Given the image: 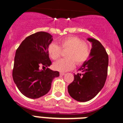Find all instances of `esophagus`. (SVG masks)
Returning <instances> with one entry per match:
<instances>
[{
  "instance_id": "34e87169",
  "label": "esophagus",
  "mask_w": 123,
  "mask_h": 123,
  "mask_svg": "<svg viewBox=\"0 0 123 123\" xmlns=\"http://www.w3.org/2000/svg\"><path fill=\"white\" fill-rule=\"evenodd\" d=\"M60 75H61V76H64V75H65V73L61 72L60 73Z\"/></svg>"
}]
</instances>
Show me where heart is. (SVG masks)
Segmentation results:
<instances>
[{
  "label": "heart",
  "mask_w": 123,
  "mask_h": 123,
  "mask_svg": "<svg viewBox=\"0 0 123 123\" xmlns=\"http://www.w3.org/2000/svg\"><path fill=\"white\" fill-rule=\"evenodd\" d=\"M62 50H68L65 53V59H62L53 64L56 70L67 71L73 68L77 64H83L88 59L89 56V48L88 45L83 43L81 39L76 37H68L59 41V46L55 43L50 44L47 48L49 56L53 60H57L61 54Z\"/></svg>",
  "instance_id": "b5f03b06"
}]
</instances>
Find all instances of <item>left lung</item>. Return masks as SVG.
<instances>
[{
    "mask_svg": "<svg viewBox=\"0 0 123 123\" xmlns=\"http://www.w3.org/2000/svg\"><path fill=\"white\" fill-rule=\"evenodd\" d=\"M91 43L88 61L79 70L82 72L74 74V80L68 86L70 96L80 102L93 98L104 86L108 74L109 58L102 44L94 38H88Z\"/></svg>",
    "mask_w": 123,
    "mask_h": 123,
    "instance_id": "left-lung-1",
    "label": "left lung"
}]
</instances>
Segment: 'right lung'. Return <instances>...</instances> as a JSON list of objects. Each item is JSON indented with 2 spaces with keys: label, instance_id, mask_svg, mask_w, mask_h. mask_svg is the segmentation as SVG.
Listing matches in <instances>:
<instances>
[{
  "label": "right lung",
  "instance_id": "add662e5",
  "mask_svg": "<svg viewBox=\"0 0 123 123\" xmlns=\"http://www.w3.org/2000/svg\"><path fill=\"white\" fill-rule=\"evenodd\" d=\"M53 41L52 36L38 32L26 37L15 52L12 77L21 93L31 98H38L48 92L53 79L59 73L47 68L52 64L47 48Z\"/></svg>",
  "mask_w": 123,
  "mask_h": 123
}]
</instances>
